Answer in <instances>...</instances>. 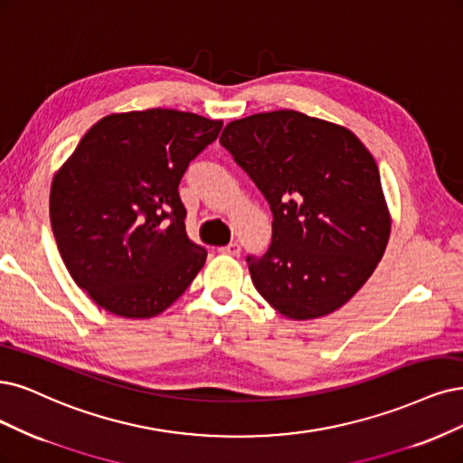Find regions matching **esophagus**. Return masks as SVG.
Wrapping results in <instances>:
<instances>
[{
    "label": "esophagus",
    "mask_w": 463,
    "mask_h": 463,
    "mask_svg": "<svg viewBox=\"0 0 463 463\" xmlns=\"http://www.w3.org/2000/svg\"><path fill=\"white\" fill-rule=\"evenodd\" d=\"M218 250H220L222 254H230V257H237V254L241 252V245H239L237 241H233V243L226 245V247H220Z\"/></svg>",
    "instance_id": "1"
}]
</instances>
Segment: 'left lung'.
<instances>
[{"label": "left lung", "mask_w": 463, "mask_h": 463, "mask_svg": "<svg viewBox=\"0 0 463 463\" xmlns=\"http://www.w3.org/2000/svg\"><path fill=\"white\" fill-rule=\"evenodd\" d=\"M220 143L274 214L268 252L247 257L257 291L291 320L346 305L373 274L391 235L372 153L345 126L298 110L233 120Z\"/></svg>", "instance_id": "obj_1"}]
</instances>
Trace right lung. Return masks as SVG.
Segmentation results:
<instances>
[{
  "label": "right lung",
  "instance_id": "right-lung-1",
  "mask_svg": "<svg viewBox=\"0 0 463 463\" xmlns=\"http://www.w3.org/2000/svg\"><path fill=\"white\" fill-rule=\"evenodd\" d=\"M222 124L174 109L107 115L55 172V241L95 305L132 320L153 317L199 274L206 250L185 233L178 185Z\"/></svg>",
  "mask_w": 463,
  "mask_h": 463
}]
</instances>
